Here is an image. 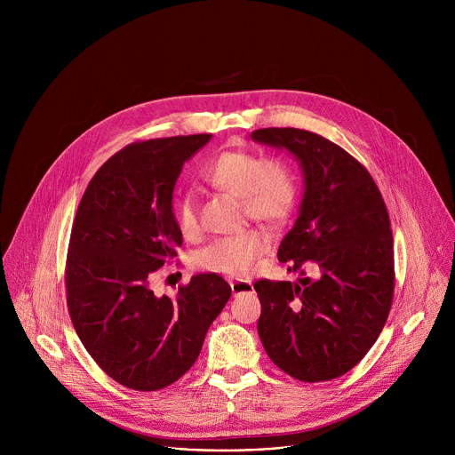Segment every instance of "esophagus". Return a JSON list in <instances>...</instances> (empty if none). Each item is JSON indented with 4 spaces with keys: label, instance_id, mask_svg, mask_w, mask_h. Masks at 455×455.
I'll return each mask as SVG.
<instances>
[{
    "label": "esophagus",
    "instance_id": "esophagus-1",
    "mask_svg": "<svg viewBox=\"0 0 455 455\" xmlns=\"http://www.w3.org/2000/svg\"><path fill=\"white\" fill-rule=\"evenodd\" d=\"M230 288L234 295H241V293H250L253 290L251 281H230Z\"/></svg>",
    "mask_w": 455,
    "mask_h": 455
}]
</instances>
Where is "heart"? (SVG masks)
<instances>
[{"instance_id":"heart-1","label":"heart","mask_w":455,"mask_h":455,"mask_svg":"<svg viewBox=\"0 0 455 455\" xmlns=\"http://www.w3.org/2000/svg\"><path fill=\"white\" fill-rule=\"evenodd\" d=\"M212 187L241 198L248 216L261 221H281L295 200V181L288 165L277 158L257 156L250 151H223L204 171ZM176 221L183 235L198 232V212L192 194H183L174 205ZM268 237L261 230H244L214 239L196 255L200 268L241 277L265 253Z\"/></svg>"}]
</instances>
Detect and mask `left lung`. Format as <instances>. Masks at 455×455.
Wrapping results in <instances>:
<instances>
[{"label": "left lung", "mask_w": 455, "mask_h": 455, "mask_svg": "<svg viewBox=\"0 0 455 455\" xmlns=\"http://www.w3.org/2000/svg\"><path fill=\"white\" fill-rule=\"evenodd\" d=\"M253 142L286 149L304 178L299 216L277 257L297 283L261 279L257 333L270 360L300 381L346 374L372 347L391 311L395 250L387 207L369 171L337 144L295 127Z\"/></svg>", "instance_id": "8db88e82"}]
</instances>
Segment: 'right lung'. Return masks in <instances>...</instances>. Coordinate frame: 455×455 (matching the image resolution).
Instances as JSON below:
<instances>
[{
  "instance_id": "obj_1",
  "label": "right lung",
  "mask_w": 455,
  "mask_h": 455,
  "mask_svg": "<svg viewBox=\"0 0 455 455\" xmlns=\"http://www.w3.org/2000/svg\"><path fill=\"white\" fill-rule=\"evenodd\" d=\"M211 139L124 148L95 172L76 214L67 261L74 328L100 369L135 391H158L181 378L232 295L216 274L194 275L174 297L149 288L183 243L172 212L176 180Z\"/></svg>"
}]
</instances>
